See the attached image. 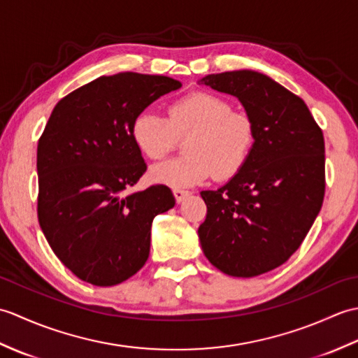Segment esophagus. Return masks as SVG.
<instances>
[{"instance_id": "esophagus-1", "label": "esophagus", "mask_w": 358, "mask_h": 358, "mask_svg": "<svg viewBox=\"0 0 358 358\" xmlns=\"http://www.w3.org/2000/svg\"><path fill=\"white\" fill-rule=\"evenodd\" d=\"M172 192H173V196H175V200H177V203H181L189 195V192L183 191V189H173Z\"/></svg>"}]
</instances>
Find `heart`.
<instances>
[{
    "mask_svg": "<svg viewBox=\"0 0 358 358\" xmlns=\"http://www.w3.org/2000/svg\"><path fill=\"white\" fill-rule=\"evenodd\" d=\"M185 136L187 155L150 169V178L157 183L187 187L203 183L212 173L217 178L234 177L252 154L255 124L248 113L235 112L229 100L210 92L178 98L171 103L167 118L144 109L131 123L135 148L149 159L163 158Z\"/></svg>",
    "mask_w": 358,
    "mask_h": 358,
    "instance_id": "b5f03b06",
    "label": "heart"
}]
</instances>
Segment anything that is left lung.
<instances>
[{
	"label": "left lung",
	"mask_w": 358,
	"mask_h": 358,
	"mask_svg": "<svg viewBox=\"0 0 358 358\" xmlns=\"http://www.w3.org/2000/svg\"><path fill=\"white\" fill-rule=\"evenodd\" d=\"M237 96L255 124L245 167L217 191L199 227L201 249L231 277H257L289 260L305 240L324 196V140L308 106L268 75L212 73L199 81Z\"/></svg>",
	"instance_id": "8db88e82"
}]
</instances>
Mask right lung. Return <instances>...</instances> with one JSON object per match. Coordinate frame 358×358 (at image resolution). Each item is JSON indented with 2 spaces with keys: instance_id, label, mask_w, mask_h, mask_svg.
<instances>
[{
  "instance_id": "right-lung-1",
  "label": "right lung",
  "mask_w": 358,
  "mask_h": 358,
  "mask_svg": "<svg viewBox=\"0 0 358 358\" xmlns=\"http://www.w3.org/2000/svg\"><path fill=\"white\" fill-rule=\"evenodd\" d=\"M181 87L163 75L121 72L73 90L38 141V222L67 269L95 286L123 283L146 263L155 215L175 206L163 185L123 196L146 172L131 123Z\"/></svg>"
}]
</instances>
